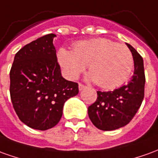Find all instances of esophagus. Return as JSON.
<instances>
[{
    "label": "esophagus",
    "mask_w": 158,
    "mask_h": 158,
    "mask_svg": "<svg viewBox=\"0 0 158 158\" xmlns=\"http://www.w3.org/2000/svg\"><path fill=\"white\" fill-rule=\"evenodd\" d=\"M85 85H83V84H81V83H79V90H82L83 89H85Z\"/></svg>",
    "instance_id": "obj_1"
}]
</instances>
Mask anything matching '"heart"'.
<instances>
[{
	"instance_id": "heart-1",
	"label": "heart",
	"mask_w": 158,
	"mask_h": 158,
	"mask_svg": "<svg viewBox=\"0 0 158 158\" xmlns=\"http://www.w3.org/2000/svg\"><path fill=\"white\" fill-rule=\"evenodd\" d=\"M58 60L66 76L71 79L77 78L88 62L89 78L105 89L122 84L133 68V56L129 48L107 38L77 42L73 51L60 48Z\"/></svg>"
}]
</instances>
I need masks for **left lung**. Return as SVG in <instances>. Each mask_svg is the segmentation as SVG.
<instances>
[{
  "label": "left lung",
  "instance_id": "obj_1",
  "mask_svg": "<svg viewBox=\"0 0 158 158\" xmlns=\"http://www.w3.org/2000/svg\"><path fill=\"white\" fill-rule=\"evenodd\" d=\"M134 61L129 82L113 91H98V98L88 107L89 118L100 130L111 131L128 124L140 108L144 97V61L137 50L127 44Z\"/></svg>",
  "mask_w": 158,
  "mask_h": 158
}]
</instances>
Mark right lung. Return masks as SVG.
<instances>
[{
	"instance_id": "1",
	"label": "right lung",
	"mask_w": 158,
	"mask_h": 158,
	"mask_svg": "<svg viewBox=\"0 0 158 158\" xmlns=\"http://www.w3.org/2000/svg\"><path fill=\"white\" fill-rule=\"evenodd\" d=\"M50 33L31 42L14 56L10 97L19 120L44 131L58 124L65 102L79 93L78 83L61 76Z\"/></svg>"
}]
</instances>
